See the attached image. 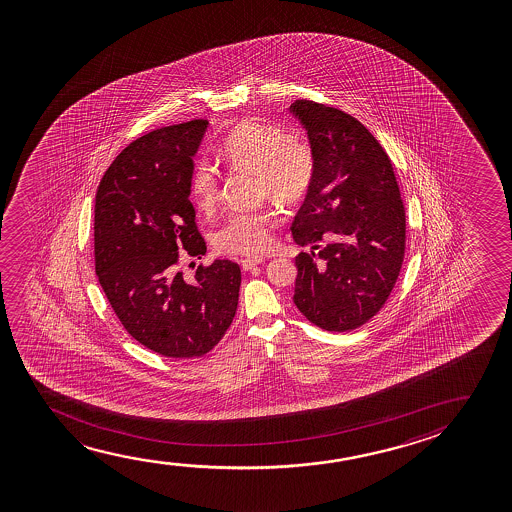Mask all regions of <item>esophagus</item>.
I'll list each match as a JSON object with an SVG mask.
<instances>
[{"label":"esophagus","mask_w":512,"mask_h":512,"mask_svg":"<svg viewBox=\"0 0 512 512\" xmlns=\"http://www.w3.org/2000/svg\"><path fill=\"white\" fill-rule=\"evenodd\" d=\"M262 262H264L262 257H248V259L241 260V267H243V271H252L253 267L259 266Z\"/></svg>","instance_id":"34e87169"}]
</instances>
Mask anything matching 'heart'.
<instances>
[{
	"label": "heart",
	"mask_w": 512,
	"mask_h": 512,
	"mask_svg": "<svg viewBox=\"0 0 512 512\" xmlns=\"http://www.w3.org/2000/svg\"><path fill=\"white\" fill-rule=\"evenodd\" d=\"M220 157L234 171L255 173L259 189L280 204L301 203L315 183L316 157L306 141L290 138L285 127L246 119L232 127L220 147ZM192 203L199 211L215 208L220 178L210 162L199 161L189 175ZM273 213L245 211L227 218L215 236L220 252L259 255L271 245Z\"/></svg>",
	"instance_id": "heart-1"
}]
</instances>
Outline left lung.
<instances>
[{"label": "left lung", "mask_w": 512, "mask_h": 512, "mask_svg": "<svg viewBox=\"0 0 512 512\" xmlns=\"http://www.w3.org/2000/svg\"><path fill=\"white\" fill-rule=\"evenodd\" d=\"M290 112L316 157L313 187L292 222L295 306L330 332L369 322L392 294L406 250V210L392 161L355 117L297 99Z\"/></svg>", "instance_id": "8db88e82"}]
</instances>
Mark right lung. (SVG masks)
Returning a JSON list of instances; mask_svg holds the SVG:
<instances>
[{"label":"right lung","mask_w":512,"mask_h":512,"mask_svg":"<svg viewBox=\"0 0 512 512\" xmlns=\"http://www.w3.org/2000/svg\"><path fill=\"white\" fill-rule=\"evenodd\" d=\"M208 120L161 127L134 140L96 192L94 260L99 285L124 329L162 357H201L236 315L241 269L231 260L178 269L180 252L206 253L189 201L192 157Z\"/></svg>","instance_id":"add662e5"}]
</instances>
